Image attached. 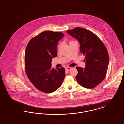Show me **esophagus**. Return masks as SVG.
<instances>
[{
    "label": "esophagus",
    "mask_w": 124,
    "mask_h": 124,
    "mask_svg": "<svg viewBox=\"0 0 124 124\" xmlns=\"http://www.w3.org/2000/svg\"><path fill=\"white\" fill-rule=\"evenodd\" d=\"M71 69V67H66L65 68V70L67 71H69Z\"/></svg>",
    "instance_id": "obj_1"
}]
</instances>
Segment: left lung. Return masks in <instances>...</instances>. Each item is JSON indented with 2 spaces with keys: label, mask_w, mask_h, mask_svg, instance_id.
I'll list each match as a JSON object with an SVG mask.
<instances>
[{
  "label": "left lung",
  "mask_w": 124,
  "mask_h": 124,
  "mask_svg": "<svg viewBox=\"0 0 124 124\" xmlns=\"http://www.w3.org/2000/svg\"><path fill=\"white\" fill-rule=\"evenodd\" d=\"M67 33L79 41L80 52L85 56V68H76L78 84L88 89L96 87L104 79L108 69L109 59L105 46L95 34L84 28L76 27Z\"/></svg>",
  "instance_id": "obj_1"
}]
</instances>
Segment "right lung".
<instances>
[{"label": "right lung", "instance_id": "obj_1", "mask_svg": "<svg viewBox=\"0 0 124 124\" xmlns=\"http://www.w3.org/2000/svg\"><path fill=\"white\" fill-rule=\"evenodd\" d=\"M63 33L44 31L33 38L26 46L25 66L26 75L38 90L52 93L61 86L65 76V69L51 68L52 59L57 55V43Z\"/></svg>", "mask_w": 124, "mask_h": 124}]
</instances>
